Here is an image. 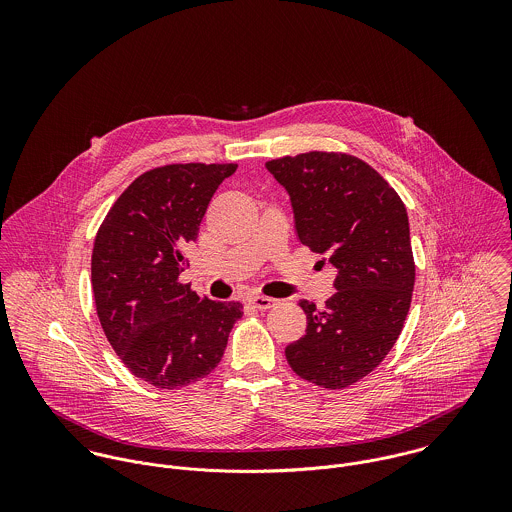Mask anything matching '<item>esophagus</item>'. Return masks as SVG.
<instances>
[{"label": "esophagus", "instance_id": "1", "mask_svg": "<svg viewBox=\"0 0 512 512\" xmlns=\"http://www.w3.org/2000/svg\"><path fill=\"white\" fill-rule=\"evenodd\" d=\"M248 301H250V305H254L260 311L272 309L278 303V299H272V297H266V295H250Z\"/></svg>", "mask_w": 512, "mask_h": 512}]
</instances>
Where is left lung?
I'll use <instances>...</instances> for the list:
<instances>
[{
    "label": "left lung",
    "instance_id": "obj_1",
    "mask_svg": "<svg viewBox=\"0 0 512 512\" xmlns=\"http://www.w3.org/2000/svg\"><path fill=\"white\" fill-rule=\"evenodd\" d=\"M266 169L290 195L299 242L337 268L323 309L299 301L307 329L286 359L317 386L345 388L382 363L404 327L416 278L406 207L347 153L309 151Z\"/></svg>",
    "mask_w": 512,
    "mask_h": 512
}]
</instances>
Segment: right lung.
<instances>
[{
    "label": "right lung",
    "instance_id": "1",
    "mask_svg": "<svg viewBox=\"0 0 512 512\" xmlns=\"http://www.w3.org/2000/svg\"><path fill=\"white\" fill-rule=\"evenodd\" d=\"M234 163L165 165L140 175L114 203L92 250L100 325L122 363L155 388L175 390L211 374L240 301H213L179 284L185 250Z\"/></svg>",
    "mask_w": 512,
    "mask_h": 512
}]
</instances>
